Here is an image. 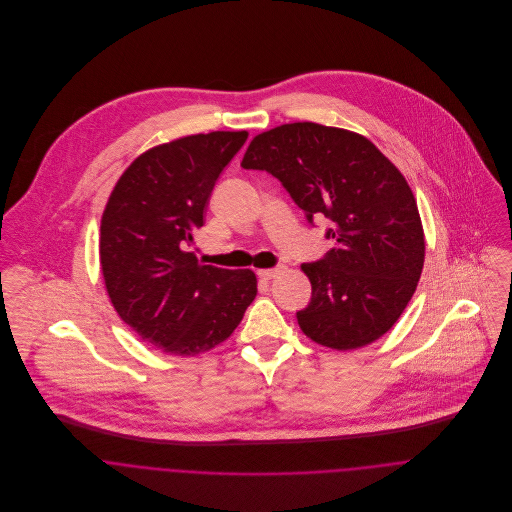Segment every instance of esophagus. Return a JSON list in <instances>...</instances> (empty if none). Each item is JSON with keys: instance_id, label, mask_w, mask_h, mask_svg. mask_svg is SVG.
Returning <instances> with one entry per match:
<instances>
[{"instance_id": "esophagus-1", "label": "esophagus", "mask_w": 512, "mask_h": 512, "mask_svg": "<svg viewBox=\"0 0 512 512\" xmlns=\"http://www.w3.org/2000/svg\"><path fill=\"white\" fill-rule=\"evenodd\" d=\"M280 270H282V268H268V270H258V276H260L262 280H272V278H276V276L280 274Z\"/></svg>"}]
</instances>
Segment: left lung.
Masks as SVG:
<instances>
[{
  "instance_id": "left-lung-1",
  "label": "left lung",
  "mask_w": 512,
  "mask_h": 512,
  "mask_svg": "<svg viewBox=\"0 0 512 512\" xmlns=\"http://www.w3.org/2000/svg\"><path fill=\"white\" fill-rule=\"evenodd\" d=\"M240 165L280 179L309 222L331 220L333 248L301 264L311 282V301L297 311L301 331L337 351L388 333L426 256L418 205L398 167L365 136L313 122L258 134Z\"/></svg>"
}]
</instances>
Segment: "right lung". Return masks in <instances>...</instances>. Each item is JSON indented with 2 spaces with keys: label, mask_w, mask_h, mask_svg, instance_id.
Instances as JSON below:
<instances>
[{
  "label": "right lung",
  "mask_w": 512,
  "mask_h": 512,
  "mask_svg": "<svg viewBox=\"0 0 512 512\" xmlns=\"http://www.w3.org/2000/svg\"><path fill=\"white\" fill-rule=\"evenodd\" d=\"M248 132H211L151 147L118 179L100 222V266L122 321L146 343L197 357L226 341L254 301L256 274L197 260L193 232Z\"/></svg>",
  "instance_id": "1"
}]
</instances>
